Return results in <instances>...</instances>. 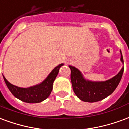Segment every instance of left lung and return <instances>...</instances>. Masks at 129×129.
<instances>
[{"mask_svg": "<svg viewBox=\"0 0 129 129\" xmlns=\"http://www.w3.org/2000/svg\"><path fill=\"white\" fill-rule=\"evenodd\" d=\"M121 54V61L124 59ZM71 70L70 80L73 89L77 97L84 102H95L111 95L120 82L124 73V66L117 75L105 81H91L84 78L79 70L74 66H69Z\"/></svg>", "mask_w": 129, "mask_h": 129, "instance_id": "8db88e82", "label": "left lung"}]
</instances>
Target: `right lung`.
Returning <instances> with one entry per match:
<instances>
[{"label": "right lung", "mask_w": 129, "mask_h": 129, "mask_svg": "<svg viewBox=\"0 0 129 129\" xmlns=\"http://www.w3.org/2000/svg\"><path fill=\"white\" fill-rule=\"evenodd\" d=\"M63 65L61 63L54 68L45 80L41 84L27 88H20L10 84L4 76H3L8 89L14 97L27 103H39L50 96L52 90L54 81L59 73L60 68Z\"/></svg>", "instance_id": "add662e5"}]
</instances>
